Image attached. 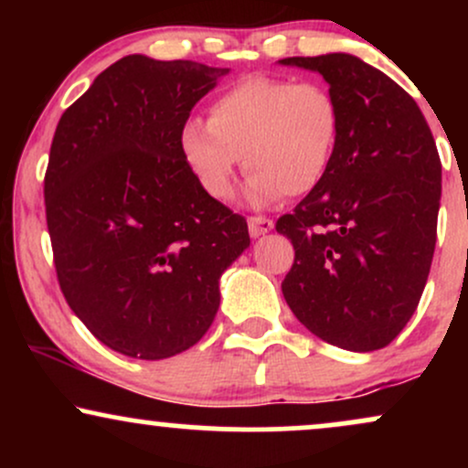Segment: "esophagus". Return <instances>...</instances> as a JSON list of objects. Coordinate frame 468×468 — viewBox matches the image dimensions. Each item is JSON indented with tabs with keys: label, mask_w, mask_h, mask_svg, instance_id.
<instances>
[{
	"label": "esophagus",
	"mask_w": 468,
	"mask_h": 468,
	"mask_svg": "<svg viewBox=\"0 0 468 468\" xmlns=\"http://www.w3.org/2000/svg\"><path fill=\"white\" fill-rule=\"evenodd\" d=\"M272 229H275L272 219H268V218H249V230H250L252 238H261V235L271 233Z\"/></svg>",
	"instance_id": "obj_1"
}]
</instances>
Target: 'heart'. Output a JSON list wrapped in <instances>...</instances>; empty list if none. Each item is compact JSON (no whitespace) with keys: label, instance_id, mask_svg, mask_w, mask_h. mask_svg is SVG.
Instances as JSON below:
<instances>
[{"label":"heart","instance_id":"obj_1","mask_svg":"<svg viewBox=\"0 0 468 468\" xmlns=\"http://www.w3.org/2000/svg\"><path fill=\"white\" fill-rule=\"evenodd\" d=\"M341 138V110L321 83L250 77L213 101L208 121L180 127V154L213 200H227L244 155L246 200L266 207L324 182Z\"/></svg>","mask_w":468,"mask_h":468}]
</instances>
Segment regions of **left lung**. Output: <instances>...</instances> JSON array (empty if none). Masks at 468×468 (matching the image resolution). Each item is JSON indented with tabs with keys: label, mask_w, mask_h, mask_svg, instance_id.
I'll list each match as a JSON object with an SVG mask.
<instances>
[{
	"label": "left lung",
	"mask_w": 468,
	"mask_h": 468,
	"mask_svg": "<svg viewBox=\"0 0 468 468\" xmlns=\"http://www.w3.org/2000/svg\"><path fill=\"white\" fill-rule=\"evenodd\" d=\"M279 63L319 72L341 110L330 171L277 219L294 246L283 299L321 341L380 350L416 313L431 268L442 191L436 141L416 101L358 57Z\"/></svg>",
	"instance_id": "obj_1"
}]
</instances>
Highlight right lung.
<instances>
[{
  "mask_svg": "<svg viewBox=\"0 0 468 468\" xmlns=\"http://www.w3.org/2000/svg\"><path fill=\"white\" fill-rule=\"evenodd\" d=\"M196 61L122 57L63 112L44 196L58 286L110 350H189L219 308V277L250 246L246 219L202 191L180 127L227 77Z\"/></svg>",
  "mask_w": 468,
  "mask_h": 468,
  "instance_id": "right-lung-1",
  "label": "right lung"
}]
</instances>
